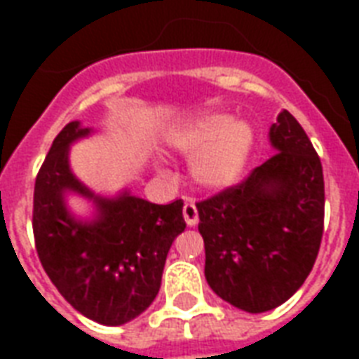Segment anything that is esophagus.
<instances>
[{
	"label": "esophagus",
	"instance_id": "1",
	"mask_svg": "<svg viewBox=\"0 0 359 359\" xmlns=\"http://www.w3.org/2000/svg\"><path fill=\"white\" fill-rule=\"evenodd\" d=\"M182 215H184V221H187L188 226H196L198 225V208L192 200H188L182 208Z\"/></svg>",
	"mask_w": 359,
	"mask_h": 359
}]
</instances>
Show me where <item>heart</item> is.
Listing matches in <instances>:
<instances>
[{"mask_svg": "<svg viewBox=\"0 0 359 359\" xmlns=\"http://www.w3.org/2000/svg\"><path fill=\"white\" fill-rule=\"evenodd\" d=\"M169 142L192 157V177L203 188L225 190L242 179L256 144L254 128L229 113H211L172 130Z\"/></svg>", "mask_w": 359, "mask_h": 359, "instance_id": "obj_1", "label": "heart"}]
</instances>
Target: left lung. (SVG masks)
<instances>
[{
  "instance_id": "1",
  "label": "left lung",
  "mask_w": 359,
  "mask_h": 359,
  "mask_svg": "<svg viewBox=\"0 0 359 359\" xmlns=\"http://www.w3.org/2000/svg\"><path fill=\"white\" fill-rule=\"evenodd\" d=\"M269 142L275 156L196 205L205 280L250 313L277 308L304 285L323 236V167L308 134L285 109Z\"/></svg>"
}]
</instances>
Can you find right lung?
<instances>
[{
    "label": "right lung",
    "instance_id": "add662e5",
    "mask_svg": "<svg viewBox=\"0 0 359 359\" xmlns=\"http://www.w3.org/2000/svg\"><path fill=\"white\" fill-rule=\"evenodd\" d=\"M73 121L55 136L34 187L36 252L43 271L76 311L102 325L133 321L156 300L172 241L184 231L182 200L157 205L130 192L102 198L71 171L69 148L88 136ZM74 191L95 202L96 215L81 222L66 210Z\"/></svg>",
    "mask_w": 359,
    "mask_h": 359
}]
</instances>
